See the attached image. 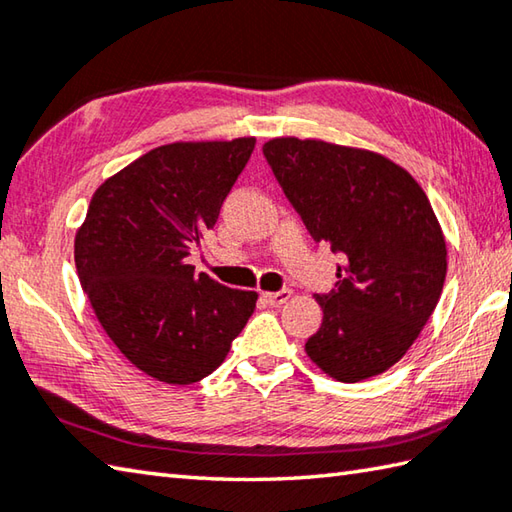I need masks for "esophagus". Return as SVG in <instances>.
<instances>
[{
    "label": "esophagus",
    "mask_w": 512,
    "mask_h": 512,
    "mask_svg": "<svg viewBox=\"0 0 512 512\" xmlns=\"http://www.w3.org/2000/svg\"><path fill=\"white\" fill-rule=\"evenodd\" d=\"M265 301L272 307H281L283 303H287L292 298V289H278V292H263Z\"/></svg>",
    "instance_id": "obj_1"
}]
</instances>
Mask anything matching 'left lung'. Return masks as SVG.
<instances>
[{"label":"left lung","instance_id":"8db88e82","mask_svg":"<svg viewBox=\"0 0 512 512\" xmlns=\"http://www.w3.org/2000/svg\"><path fill=\"white\" fill-rule=\"evenodd\" d=\"M287 200L316 243L343 256L339 283L316 294L323 323L305 352L343 383L392 368L439 303L446 238L428 196L381 153L323 140L263 144Z\"/></svg>","mask_w":512,"mask_h":512}]
</instances>
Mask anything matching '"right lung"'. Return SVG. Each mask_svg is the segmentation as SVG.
<instances>
[{
  "mask_svg": "<svg viewBox=\"0 0 512 512\" xmlns=\"http://www.w3.org/2000/svg\"><path fill=\"white\" fill-rule=\"evenodd\" d=\"M256 138L173 142L104 180L75 234V267L115 347L156 381L214 372L243 332L256 292L194 274L189 254L214 229Z\"/></svg>",
  "mask_w": 512,
  "mask_h": 512,
  "instance_id": "add662e5",
  "label": "right lung"
}]
</instances>
